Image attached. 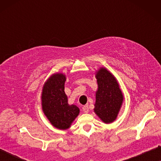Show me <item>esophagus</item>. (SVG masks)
Segmentation results:
<instances>
[{
    "label": "esophagus",
    "mask_w": 161,
    "mask_h": 161,
    "mask_svg": "<svg viewBox=\"0 0 161 161\" xmlns=\"http://www.w3.org/2000/svg\"><path fill=\"white\" fill-rule=\"evenodd\" d=\"M82 109L83 111H84V113H88V112H89V106H88V105H83Z\"/></svg>",
    "instance_id": "1"
}]
</instances>
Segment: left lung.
<instances>
[{"label":"left lung","mask_w":161,"mask_h":161,"mask_svg":"<svg viewBox=\"0 0 161 161\" xmlns=\"http://www.w3.org/2000/svg\"><path fill=\"white\" fill-rule=\"evenodd\" d=\"M98 89L94 111L105 123L116 119L123 101V95L113 75L105 68L96 74Z\"/></svg>","instance_id":"left-lung-1"}]
</instances>
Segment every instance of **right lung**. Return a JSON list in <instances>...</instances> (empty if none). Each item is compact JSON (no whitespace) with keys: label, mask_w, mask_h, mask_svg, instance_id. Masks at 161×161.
Returning <instances> with one entry per match:
<instances>
[{"label":"right lung","mask_w":161,"mask_h":161,"mask_svg":"<svg viewBox=\"0 0 161 161\" xmlns=\"http://www.w3.org/2000/svg\"><path fill=\"white\" fill-rule=\"evenodd\" d=\"M64 75H52L44 85L42 93V110L50 123L56 128H69L79 114L76 105H69L64 92Z\"/></svg>","instance_id":"right-lung-1"}]
</instances>
